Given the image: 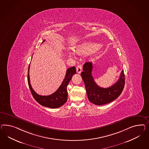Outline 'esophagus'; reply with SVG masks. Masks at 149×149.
<instances>
[{
  "mask_svg": "<svg viewBox=\"0 0 149 149\" xmlns=\"http://www.w3.org/2000/svg\"><path fill=\"white\" fill-rule=\"evenodd\" d=\"M82 65L80 64V65H78L77 66V73H79V74H80L82 72Z\"/></svg>",
  "mask_w": 149,
  "mask_h": 149,
  "instance_id": "1",
  "label": "esophagus"
}]
</instances>
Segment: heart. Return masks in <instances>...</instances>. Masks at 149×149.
<instances>
[{
	"label": "heart",
	"instance_id": "heart-1",
	"mask_svg": "<svg viewBox=\"0 0 149 149\" xmlns=\"http://www.w3.org/2000/svg\"><path fill=\"white\" fill-rule=\"evenodd\" d=\"M103 48L102 44H97L92 41H84L80 43L74 47V51L79 55H85L89 54L96 55L100 52ZM70 57H74V54L72 52H68Z\"/></svg>",
	"mask_w": 149,
	"mask_h": 149
}]
</instances>
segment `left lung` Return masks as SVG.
Returning a JSON list of instances; mask_svg holds the SVG:
<instances>
[{"instance_id": "obj_1", "label": "left lung", "mask_w": 149, "mask_h": 149, "mask_svg": "<svg viewBox=\"0 0 149 149\" xmlns=\"http://www.w3.org/2000/svg\"><path fill=\"white\" fill-rule=\"evenodd\" d=\"M84 71L81 75L85 83V87L89 100L97 105H105L112 102L121 94L125 86L124 70L121 72L119 80L109 88H102L95 82L92 75L93 64L86 62L83 66Z\"/></svg>"}]
</instances>
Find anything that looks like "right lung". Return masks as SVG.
I'll list each match as a JSON object with an SVG mask.
<instances>
[{"label": "right lung", "mask_w": 149, "mask_h": 149, "mask_svg": "<svg viewBox=\"0 0 149 149\" xmlns=\"http://www.w3.org/2000/svg\"><path fill=\"white\" fill-rule=\"evenodd\" d=\"M45 40L42 42V43L44 42ZM41 43V44H42ZM29 69L30 64L29 65L28 74V82L29 87L30 89L32 96L37 102H38L40 105L45 107L51 108V109H56L61 107L64 104L67 100L68 97V92L67 87L70 81L72 78V75L77 73L76 68L75 67H72L67 70L66 74L63 81L62 84L59 88L55 93L52 94L47 96L40 95L34 91L32 89L31 85L30 84V77H29Z\"/></svg>", "instance_id": "add662e5"}]
</instances>
